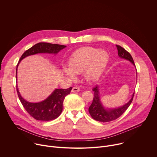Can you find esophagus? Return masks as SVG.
Listing matches in <instances>:
<instances>
[{"mask_svg": "<svg viewBox=\"0 0 157 157\" xmlns=\"http://www.w3.org/2000/svg\"><path fill=\"white\" fill-rule=\"evenodd\" d=\"M79 91H80V89L78 87V86H74V87H73L72 89V92H78Z\"/></svg>", "mask_w": 157, "mask_h": 157, "instance_id": "34e87169", "label": "esophagus"}]
</instances>
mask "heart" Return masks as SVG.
Masks as SVG:
<instances>
[{
  "label": "heart",
  "mask_w": 157,
  "mask_h": 157,
  "mask_svg": "<svg viewBox=\"0 0 157 157\" xmlns=\"http://www.w3.org/2000/svg\"><path fill=\"white\" fill-rule=\"evenodd\" d=\"M110 56L105 50L86 47L82 48L72 55L68 64L63 66V72L71 80L75 79V74L83 73L84 78L90 83L97 81L108 65Z\"/></svg>",
  "instance_id": "obj_1"
}]
</instances>
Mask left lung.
Returning a JSON list of instances; mask_svg holds the SVG:
<instances>
[{
    "mask_svg": "<svg viewBox=\"0 0 157 157\" xmlns=\"http://www.w3.org/2000/svg\"><path fill=\"white\" fill-rule=\"evenodd\" d=\"M116 47L118 50V56L121 59H124L130 61L134 66H135L133 58L130 53H128L125 48L120 45H117ZM92 90L94 92V97L91 105L89 108V112L91 117L94 120L98 121H101V122H109V121H113L120 117L128 108L134 96L133 92L131 99L123 106L117 108L109 109L104 107L100 100L98 86L97 85Z\"/></svg>",
    "mask_w": 157,
    "mask_h": 157,
    "instance_id": "1",
    "label": "left lung"
}]
</instances>
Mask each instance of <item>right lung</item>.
I'll return each mask as SVG.
<instances>
[{
  "mask_svg": "<svg viewBox=\"0 0 157 157\" xmlns=\"http://www.w3.org/2000/svg\"><path fill=\"white\" fill-rule=\"evenodd\" d=\"M65 45L53 44L46 42H40L32 46L26 50L21 56L16 68V80H17V67L22 59L37 54H57L65 48ZM72 87L67 89H56L45 100L32 103L25 100L21 95L17 86V92L19 98L26 111L35 119L42 121H50L59 117L63 109V101L66 95L71 93Z\"/></svg>",
  "mask_w": 157,
  "mask_h": 157,
  "instance_id": "1",
  "label": "right lung"
}]
</instances>
